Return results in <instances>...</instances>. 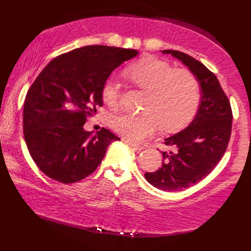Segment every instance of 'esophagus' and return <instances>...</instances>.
<instances>
[{
  "label": "esophagus",
  "instance_id": "obj_1",
  "mask_svg": "<svg viewBox=\"0 0 251 251\" xmlns=\"http://www.w3.org/2000/svg\"><path fill=\"white\" fill-rule=\"evenodd\" d=\"M123 141H125V142H126V143H128V144H129V146H131V147H132L133 149H135V150H140V151H141V150H143V149H144V147H143V146H140V144H137V143H135V142H132V141H130V140L123 139Z\"/></svg>",
  "mask_w": 251,
  "mask_h": 251
}]
</instances>
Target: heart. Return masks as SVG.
I'll use <instances>...</instances> for the list:
<instances>
[{
    "instance_id": "heart-1",
    "label": "heart",
    "mask_w": 251,
    "mask_h": 251,
    "mask_svg": "<svg viewBox=\"0 0 251 251\" xmlns=\"http://www.w3.org/2000/svg\"><path fill=\"white\" fill-rule=\"evenodd\" d=\"M126 76L139 89L148 92L143 111L120 114L111 119L114 132L130 141H142L156 133L162 126L166 132L183 129L196 116L201 103V86L188 69L176 68L168 61L149 57L126 70ZM101 98L110 109L120 103V85L109 78L101 89Z\"/></svg>"
}]
</instances>
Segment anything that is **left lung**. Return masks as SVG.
<instances>
[{"mask_svg": "<svg viewBox=\"0 0 251 251\" xmlns=\"http://www.w3.org/2000/svg\"><path fill=\"white\" fill-rule=\"evenodd\" d=\"M162 52L181 60L201 86V103L195 118L181 132L164 140L172 150L162 152L164 161L159 170L144 174L159 190L178 192L205 178L222 160L230 139L232 113L217 77L201 61L178 50Z\"/></svg>", "mask_w": 251, "mask_h": 251, "instance_id": "1", "label": "left lung"}]
</instances>
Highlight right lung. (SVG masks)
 <instances>
[{
  "label": "right lung",
  "mask_w": 251,
  "mask_h": 251,
  "mask_svg": "<svg viewBox=\"0 0 251 251\" xmlns=\"http://www.w3.org/2000/svg\"><path fill=\"white\" fill-rule=\"evenodd\" d=\"M138 50L91 45L52 59L26 95L23 130L35 163L48 177L70 184L98 168L108 147L120 140L102 128L96 134L83 129L87 118L102 105L104 81Z\"/></svg>",
  "instance_id": "obj_1"
}]
</instances>
